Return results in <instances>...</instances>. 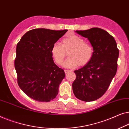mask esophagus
<instances>
[{"label":"esophagus","instance_id":"obj_1","mask_svg":"<svg viewBox=\"0 0 129 129\" xmlns=\"http://www.w3.org/2000/svg\"><path fill=\"white\" fill-rule=\"evenodd\" d=\"M64 72H65V74H67V73H68L69 72H70V70H64Z\"/></svg>","mask_w":129,"mask_h":129}]
</instances>
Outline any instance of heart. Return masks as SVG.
<instances>
[{"instance_id":"1","label":"heart","mask_w":129,"mask_h":129,"mask_svg":"<svg viewBox=\"0 0 129 129\" xmlns=\"http://www.w3.org/2000/svg\"><path fill=\"white\" fill-rule=\"evenodd\" d=\"M68 52L69 57L64 63L67 68H73L78 65L84 66L90 62L93 57L92 47L85 43L84 39L77 35L64 38L61 44L56 43L51 48L52 57L57 65H61Z\"/></svg>"}]
</instances>
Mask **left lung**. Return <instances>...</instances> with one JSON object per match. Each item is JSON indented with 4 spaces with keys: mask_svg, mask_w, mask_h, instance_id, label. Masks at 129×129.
Wrapping results in <instances>:
<instances>
[{
    "mask_svg": "<svg viewBox=\"0 0 129 129\" xmlns=\"http://www.w3.org/2000/svg\"><path fill=\"white\" fill-rule=\"evenodd\" d=\"M76 33L88 39L93 54L88 64L74 71L77 77L72 90L79 100L94 101L104 95L116 75L119 50L113 36L103 29L93 27Z\"/></svg>",
    "mask_w": 129,
    "mask_h": 129,
    "instance_id": "8db88e82",
    "label": "left lung"
}]
</instances>
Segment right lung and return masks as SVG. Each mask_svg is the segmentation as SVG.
Segmentation results:
<instances>
[{
    "label": "right lung",
    "instance_id": "1",
    "mask_svg": "<svg viewBox=\"0 0 129 129\" xmlns=\"http://www.w3.org/2000/svg\"><path fill=\"white\" fill-rule=\"evenodd\" d=\"M68 30L36 28L17 43L14 67L20 88L34 100L48 102L58 93L64 71L54 62L51 48Z\"/></svg>",
    "mask_w": 129,
    "mask_h": 129
}]
</instances>
